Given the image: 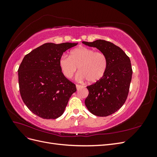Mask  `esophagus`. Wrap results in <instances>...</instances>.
<instances>
[{
    "label": "esophagus",
    "mask_w": 157,
    "mask_h": 157,
    "mask_svg": "<svg viewBox=\"0 0 157 157\" xmlns=\"http://www.w3.org/2000/svg\"><path fill=\"white\" fill-rule=\"evenodd\" d=\"M76 87H77V90H78L79 88H81V87H82V86H81V85H79V84H77V85H76Z\"/></svg>",
    "instance_id": "obj_1"
}]
</instances>
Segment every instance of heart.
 <instances>
[{
    "instance_id": "b5f03b06",
    "label": "heart",
    "mask_w": 157,
    "mask_h": 157,
    "mask_svg": "<svg viewBox=\"0 0 157 157\" xmlns=\"http://www.w3.org/2000/svg\"><path fill=\"white\" fill-rule=\"evenodd\" d=\"M59 65L61 72L67 78L72 77L78 67L77 78L94 83L105 75L108 60L103 52L81 46L71 51L70 56L65 54L61 56Z\"/></svg>"
}]
</instances>
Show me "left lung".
<instances>
[{"label":"left lung","instance_id":"obj_1","mask_svg":"<svg viewBox=\"0 0 157 157\" xmlns=\"http://www.w3.org/2000/svg\"><path fill=\"white\" fill-rule=\"evenodd\" d=\"M82 43L95 47L105 54L108 60L103 77L87 86L88 96L85 99L88 111L98 117H107L115 113L125 103L132 76L130 59L120 47L104 40Z\"/></svg>","mask_w":157,"mask_h":157}]
</instances>
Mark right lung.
Segmentation results:
<instances>
[{"instance_id":"add662e5","label":"right lung","mask_w":157,"mask_h":157,"mask_svg":"<svg viewBox=\"0 0 157 157\" xmlns=\"http://www.w3.org/2000/svg\"><path fill=\"white\" fill-rule=\"evenodd\" d=\"M78 43H45L25 55L18 69L21 97L29 110L44 119L62 115L75 84L61 72L59 60Z\"/></svg>"}]
</instances>
